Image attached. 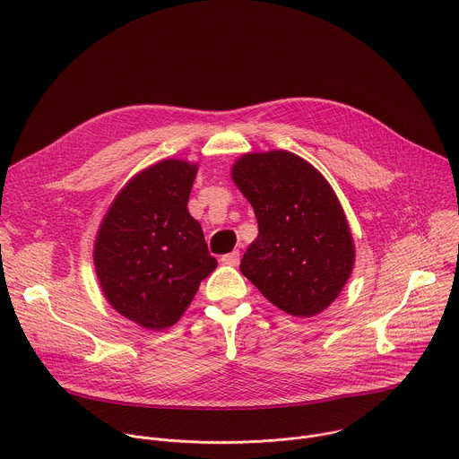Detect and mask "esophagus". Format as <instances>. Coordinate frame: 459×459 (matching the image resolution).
<instances>
[{
    "instance_id": "34e87169",
    "label": "esophagus",
    "mask_w": 459,
    "mask_h": 459,
    "mask_svg": "<svg viewBox=\"0 0 459 459\" xmlns=\"http://www.w3.org/2000/svg\"><path fill=\"white\" fill-rule=\"evenodd\" d=\"M221 263L227 266H238L239 264V250H234L230 254L221 255Z\"/></svg>"
}]
</instances>
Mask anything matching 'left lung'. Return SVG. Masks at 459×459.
Here are the masks:
<instances>
[{
	"instance_id": "8db88e82",
	"label": "left lung",
	"mask_w": 459,
	"mask_h": 459,
	"mask_svg": "<svg viewBox=\"0 0 459 459\" xmlns=\"http://www.w3.org/2000/svg\"><path fill=\"white\" fill-rule=\"evenodd\" d=\"M232 180L254 207L259 227L241 273L293 317L326 310L355 263L350 225L332 186L288 151L243 155Z\"/></svg>"
}]
</instances>
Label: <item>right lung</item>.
<instances>
[{"mask_svg":"<svg viewBox=\"0 0 459 459\" xmlns=\"http://www.w3.org/2000/svg\"><path fill=\"white\" fill-rule=\"evenodd\" d=\"M196 171L177 159L140 171L113 200L95 239L104 297L147 330L173 326L218 266L187 211Z\"/></svg>","mask_w":459,"mask_h":459,"instance_id":"add662e5","label":"right lung"}]
</instances>
